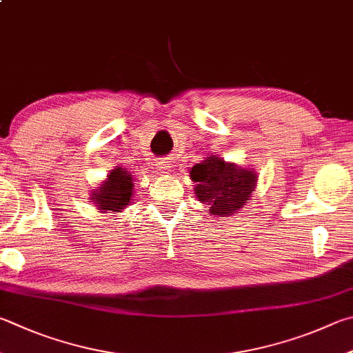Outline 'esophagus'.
Returning a JSON list of instances; mask_svg holds the SVG:
<instances>
[{
    "label": "esophagus",
    "instance_id": "obj_1",
    "mask_svg": "<svg viewBox=\"0 0 353 353\" xmlns=\"http://www.w3.org/2000/svg\"><path fill=\"white\" fill-rule=\"evenodd\" d=\"M171 166H170V163L168 162H159L157 163V170L160 171V172H163V174H170V170Z\"/></svg>",
    "mask_w": 353,
    "mask_h": 353
}]
</instances>
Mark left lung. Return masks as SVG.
I'll list each match as a JSON object with an SVG mask.
<instances>
[{"label":"left lung","mask_w":353,"mask_h":353,"mask_svg":"<svg viewBox=\"0 0 353 353\" xmlns=\"http://www.w3.org/2000/svg\"><path fill=\"white\" fill-rule=\"evenodd\" d=\"M190 177L196 183V197L208 205L210 214L219 217L239 213L252 199L258 182L256 171L252 168H241L217 156L205 157L194 165Z\"/></svg>","instance_id":"obj_1"}]
</instances>
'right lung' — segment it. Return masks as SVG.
<instances>
[{"mask_svg": "<svg viewBox=\"0 0 353 353\" xmlns=\"http://www.w3.org/2000/svg\"><path fill=\"white\" fill-rule=\"evenodd\" d=\"M134 194V181L125 168H114L106 181L91 194V202L100 213H121L130 205Z\"/></svg>", "mask_w": 353, "mask_h": 353, "instance_id": "obj_1", "label": "right lung"}]
</instances>
